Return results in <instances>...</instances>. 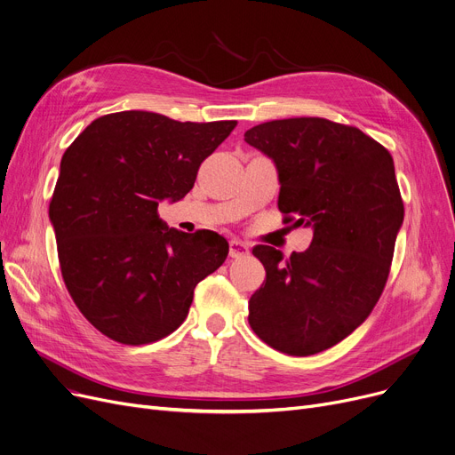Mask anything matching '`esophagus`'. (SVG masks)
<instances>
[{
  "label": "esophagus",
  "instance_id": "esophagus-1",
  "mask_svg": "<svg viewBox=\"0 0 455 455\" xmlns=\"http://www.w3.org/2000/svg\"><path fill=\"white\" fill-rule=\"evenodd\" d=\"M230 256L232 258H242L249 254V245L242 240H230Z\"/></svg>",
  "mask_w": 455,
  "mask_h": 455
}]
</instances>
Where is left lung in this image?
<instances>
[{
	"label": "left lung",
	"instance_id": "obj_1",
	"mask_svg": "<svg viewBox=\"0 0 455 455\" xmlns=\"http://www.w3.org/2000/svg\"><path fill=\"white\" fill-rule=\"evenodd\" d=\"M275 162L278 208L314 230L288 259L273 247L252 254L266 280L249 300V324L291 355L343 341L372 312L389 276L403 203L389 151L355 127L323 117L275 119L245 132Z\"/></svg>",
	"mask_w": 455,
	"mask_h": 455
}]
</instances>
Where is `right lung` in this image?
<instances>
[{
  "label": "right lung",
  "mask_w": 455,
  "mask_h": 455,
  "mask_svg": "<svg viewBox=\"0 0 455 455\" xmlns=\"http://www.w3.org/2000/svg\"><path fill=\"white\" fill-rule=\"evenodd\" d=\"M235 124L125 110L98 117L66 149L50 203L60 271L107 338L146 345L175 331L196 285L225 261L223 235L170 228L156 210L194 188L199 165Z\"/></svg>",
  "instance_id": "obj_1"
}]
</instances>
